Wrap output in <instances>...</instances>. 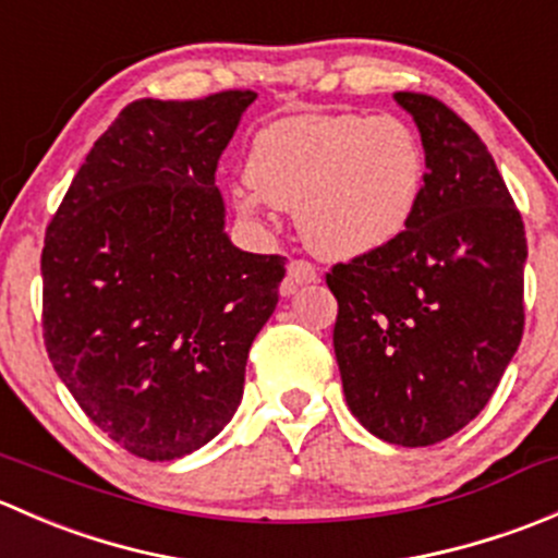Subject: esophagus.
<instances>
[{
  "label": "esophagus",
  "mask_w": 558,
  "mask_h": 558,
  "mask_svg": "<svg viewBox=\"0 0 558 558\" xmlns=\"http://www.w3.org/2000/svg\"><path fill=\"white\" fill-rule=\"evenodd\" d=\"M315 280H318V269H315L311 262H305V258H291L289 272H286L283 294H294L300 286L315 283Z\"/></svg>",
  "instance_id": "obj_1"
}]
</instances>
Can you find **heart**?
Wrapping results in <instances>:
<instances>
[{"mask_svg":"<svg viewBox=\"0 0 558 558\" xmlns=\"http://www.w3.org/2000/svg\"><path fill=\"white\" fill-rule=\"evenodd\" d=\"M238 207L294 210L305 243L326 258H356L399 238L418 210L424 154L391 116H289L258 129Z\"/></svg>","mask_w":558,"mask_h":558,"instance_id":"1","label":"heart"}]
</instances>
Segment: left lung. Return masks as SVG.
Returning a JSON list of instances; mask_svg holds the SVG:
<instances>
[{"label": "left lung", "instance_id": "left-lung-1", "mask_svg": "<svg viewBox=\"0 0 558 558\" xmlns=\"http://www.w3.org/2000/svg\"><path fill=\"white\" fill-rule=\"evenodd\" d=\"M426 154L410 227L335 264V356L359 424L435 446L492 399L523 335L521 213L483 140L440 99L397 92Z\"/></svg>", "mask_w": 558, "mask_h": 558}]
</instances>
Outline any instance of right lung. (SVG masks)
Returning <instances> with one entry per match:
<instances>
[{
	"mask_svg": "<svg viewBox=\"0 0 558 558\" xmlns=\"http://www.w3.org/2000/svg\"><path fill=\"white\" fill-rule=\"evenodd\" d=\"M253 92L118 112L48 223L43 337L61 384L129 453L170 461L232 421L283 256L232 245L216 170Z\"/></svg>",
	"mask_w": 558,
	"mask_h": 558,
	"instance_id": "right-lung-1",
	"label": "right lung"
}]
</instances>
